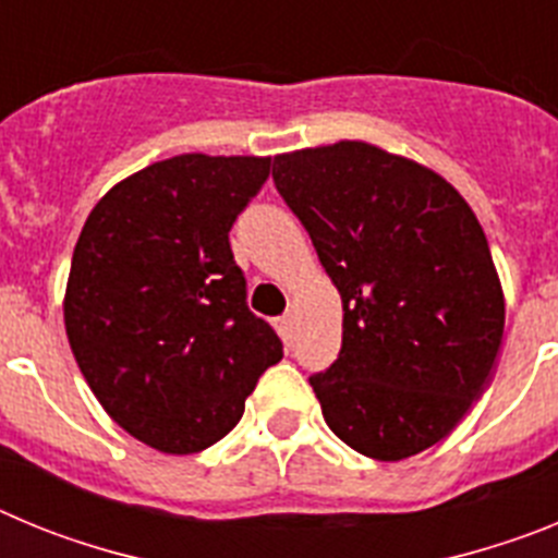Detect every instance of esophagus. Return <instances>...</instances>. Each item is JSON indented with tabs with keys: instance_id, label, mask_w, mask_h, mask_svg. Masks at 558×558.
Instances as JSON below:
<instances>
[{
	"instance_id": "esophagus-1",
	"label": "esophagus",
	"mask_w": 558,
	"mask_h": 558,
	"mask_svg": "<svg viewBox=\"0 0 558 558\" xmlns=\"http://www.w3.org/2000/svg\"><path fill=\"white\" fill-rule=\"evenodd\" d=\"M276 329H279V335H282L284 343H290V340H293V315H282V318H276Z\"/></svg>"
}]
</instances>
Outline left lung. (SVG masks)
<instances>
[{
	"label": "left lung",
	"instance_id": "obj_1",
	"mask_svg": "<svg viewBox=\"0 0 558 558\" xmlns=\"http://www.w3.org/2000/svg\"><path fill=\"white\" fill-rule=\"evenodd\" d=\"M274 184L343 302L338 360L310 377L329 430L377 461L450 436L506 324L475 211L438 172L368 142L282 153Z\"/></svg>",
	"mask_w": 558,
	"mask_h": 558
}]
</instances>
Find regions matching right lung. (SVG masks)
Returning a JSON list of instances; mask_svg holds the SVG:
<instances>
[{
  "instance_id": "obj_1",
  "label": "right lung",
  "mask_w": 558,
  "mask_h": 558,
  "mask_svg": "<svg viewBox=\"0 0 558 558\" xmlns=\"http://www.w3.org/2000/svg\"><path fill=\"white\" fill-rule=\"evenodd\" d=\"M270 159L184 153L102 195L77 236L63 324L108 416L170 456L240 422L282 340L245 304L229 231Z\"/></svg>"
}]
</instances>
